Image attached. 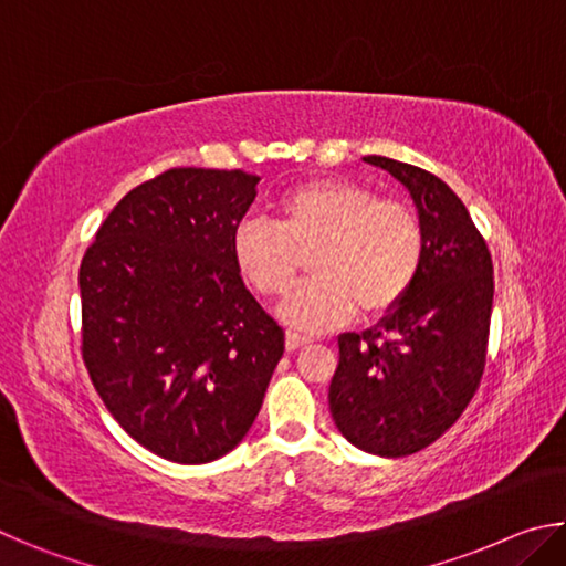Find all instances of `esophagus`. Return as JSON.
<instances>
[{
	"mask_svg": "<svg viewBox=\"0 0 566 566\" xmlns=\"http://www.w3.org/2000/svg\"><path fill=\"white\" fill-rule=\"evenodd\" d=\"M312 342V337H306V334H300V332H286V352H296L306 347V344Z\"/></svg>",
	"mask_w": 566,
	"mask_h": 566,
	"instance_id": "obj_1",
	"label": "esophagus"
}]
</instances>
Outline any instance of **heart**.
I'll return each mask as SVG.
<instances>
[{
    "mask_svg": "<svg viewBox=\"0 0 566 566\" xmlns=\"http://www.w3.org/2000/svg\"><path fill=\"white\" fill-rule=\"evenodd\" d=\"M310 249L314 276L286 296L282 317L324 329L395 310L419 274L424 232L411 207L339 177L300 181L276 199V222L249 217L232 232L237 272L264 296L290 290Z\"/></svg>",
    "mask_w": 566,
    "mask_h": 566,
    "instance_id": "heart-1",
    "label": "heart"
}]
</instances>
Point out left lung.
<instances>
[{"instance_id": "obj_1", "label": "left lung", "mask_w": 566, "mask_h": 566, "mask_svg": "<svg viewBox=\"0 0 566 566\" xmlns=\"http://www.w3.org/2000/svg\"><path fill=\"white\" fill-rule=\"evenodd\" d=\"M364 161L407 187L424 232V256L405 300L375 329L339 337L329 411L361 452L407 457L437 442L482 381L492 254L462 199L432 171L377 155Z\"/></svg>"}]
</instances>
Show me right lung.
I'll use <instances>...</instances> for the list:
<instances>
[{
	"label": "right lung",
	"instance_id": "obj_1",
	"mask_svg": "<svg viewBox=\"0 0 566 566\" xmlns=\"http://www.w3.org/2000/svg\"><path fill=\"white\" fill-rule=\"evenodd\" d=\"M256 181L242 169L161 171L122 197L84 252V367L124 432L169 462L232 452L284 354V329L232 260Z\"/></svg>",
	"mask_w": 566,
	"mask_h": 566
}]
</instances>
